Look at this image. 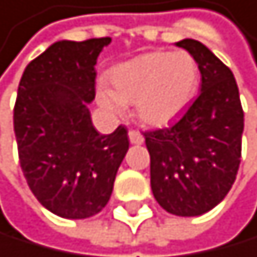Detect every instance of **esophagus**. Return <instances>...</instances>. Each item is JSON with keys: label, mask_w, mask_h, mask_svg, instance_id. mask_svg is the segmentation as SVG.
<instances>
[{"label": "esophagus", "mask_w": 257, "mask_h": 257, "mask_svg": "<svg viewBox=\"0 0 257 257\" xmlns=\"http://www.w3.org/2000/svg\"><path fill=\"white\" fill-rule=\"evenodd\" d=\"M127 136H130L131 144H143L144 143V136L136 130H131L130 133H127Z\"/></svg>", "instance_id": "34e87169"}]
</instances>
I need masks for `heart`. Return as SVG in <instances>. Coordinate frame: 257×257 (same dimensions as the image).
Instances as JSON below:
<instances>
[{
    "instance_id": "1",
    "label": "heart",
    "mask_w": 257,
    "mask_h": 257,
    "mask_svg": "<svg viewBox=\"0 0 257 257\" xmlns=\"http://www.w3.org/2000/svg\"><path fill=\"white\" fill-rule=\"evenodd\" d=\"M109 82L96 88L100 106L113 116H123L126 105L136 106L143 124L161 127L172 123L187 109L200 83L193 55L179 52H148L109 72Z\"/></svg>"
}]
</instances>
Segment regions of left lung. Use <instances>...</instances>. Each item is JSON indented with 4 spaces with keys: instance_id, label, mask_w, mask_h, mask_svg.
<instances>
[{
    "instance_id": "8db88e82",
    "label": "left lung",
    "mask_w": 257,
    "mask_h": 257,
    "mask_svg": "<svg viewBox=\"0 0 257 257\" xmlns=\"http://www.w3.org/2000/svg\"><path fill=\"white\" fill-rule=\"evenodd\" d=\"M177 46L197 60L202 91L175 124L146 131L151 189L161 207L177 216L215 208L231 189L241 162L244 113L233 72L202 42Z\"/></svg>"
}]
</instances>
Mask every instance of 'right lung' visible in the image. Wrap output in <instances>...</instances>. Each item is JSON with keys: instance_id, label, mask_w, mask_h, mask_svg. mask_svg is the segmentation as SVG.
<instances>
[{"instance_id": "add662e5", "label": "right lung", "mask_w": 257, "mask_h": 257, "mask_svg": "<svg viewBox=\"0 0 257 257\" xmlns=\"http://www.w3.org/2000/svg\"><path fill=\"white\" fill-rule=\"evenodd\" d=\"M109 42H55L29 62L18 86L14 134L21 169L34 197L62 218H88L105 208L130 149L124 126L100 134L88 111L96 59Z\"/></svg>"}]
</instances>
